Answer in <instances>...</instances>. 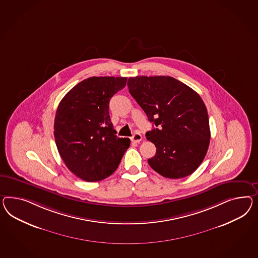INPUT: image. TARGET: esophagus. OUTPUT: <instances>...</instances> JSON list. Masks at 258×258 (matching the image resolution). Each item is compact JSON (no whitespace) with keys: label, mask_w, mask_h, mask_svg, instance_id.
<instances>
[{"label":"esophagus","mask_w":258,"mask_h":258,"mask_svg":"<svg viewBox=\"0 0 258 258\" xmlns=\"http://www.w3.org/2000/svg\"><path fill=\"white\" fill-rule=\"evenodd\" d=\"M143 139V137H142V135L140 134L139 133H133V136L131 137V140L134 142V143H139Z\"/></svg>","instance_id":"34e87169"}]
</instances>
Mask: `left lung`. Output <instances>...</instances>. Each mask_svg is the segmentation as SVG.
Listing matches in <instances>:
<instances>
[{"mask_svg": "<svg viewBox=\"0 0 258 258\" xmlns=\"http://www.w3.org/2000/svg\"><path fill=\"white\" fill-rule=\"evenodd\" d=\"M127 87L157 126L146 134L156 147V155L147 160L150 167L173 179L192 174L210 142L209 114L201 97L173 77H131Z\"/></svg>", "mask_w": 258, "mask_h": 258, "instance_id": "1", "label": "left lung"}]
</instances>
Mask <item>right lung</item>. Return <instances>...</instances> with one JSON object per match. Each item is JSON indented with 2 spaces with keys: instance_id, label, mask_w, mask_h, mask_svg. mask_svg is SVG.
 <instances>
[{
  "instance_id": "1",
  "label": "right lung",
  "mask_w": 258,
  "mask_h": 258,
  "mask_svg": "<svg viewBox=\"0 0 258 258\" xmlns=\"http://www.w3.org/2000/svg\"><path fill=\"white\" fill-rule=\"evenodd\" d=\"M126 84L124 77H91L75 85L58 105L56 147L67 167L84 181L110 176L118 167L128 138H118L109 114L111 97Z\"/></svg>"
}]
</instances>
